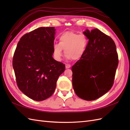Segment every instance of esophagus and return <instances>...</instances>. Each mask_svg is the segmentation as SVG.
Listing matches in <instances>:
<instances>
[{"label":"esophagus","mask_w":130,"mask_h":130,"mask_svg":"<svg viewBox=\"0 0 130 130\" xmlns=\"http://www.w3.org/2000/svg\"><path fill=\"white\" fill-rule=\"evenodd\" d=\"M71 67V65L70 64H68V63H66L65 64V68L67 69H69Z\"/></svg>","instance_id":"34e87169"}]
</instances>
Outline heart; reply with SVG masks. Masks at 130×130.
I'll return each instance as SVG.
<instances>
[{
	"instance_id": "heart-1",
	"label": "heart",
	"mask_w": 130,
	"mask_h": 130,
	"mask_svg": "<svg viewBox=\"0 0 130 130\" xmlns=\"http://www.w3.org/2000/svg\"><path fill=\"white\" fill-rule=\"evenodd\" d=\"M88 44V38L84 34L66 32L59 37V43H54L52 47L54 57L57 61L61 59L63 49L68 59L79 60L83 56Z\"/></svg>"
}]
</instances>
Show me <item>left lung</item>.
I'll use <instances>...</instances> for the list:
<instances>
[{
  "mask_svg": "<svg viewBox=\"0 0 130 130\" xmlns=\"http://www.w3.org/2000/svg\"><path fill=\"white\" fill-rule=\"evenodd\" d=\"M83 34L89 41L83 56L71 68L73 87L79 98L94 101L112 87L118 57L111 37L96 28Z\"/></svg>",
  "mask_w": 130,
  "mask_h": 130,
  "instance_id": "obj_1",
  "label": "left lung"
}]
</instances>
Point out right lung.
Returning a JSON list of instances; mask_svg holds the SVG:
<instances>
[{"mask_svg":"<svg viewBox=\"0 0 130 130\" xmlns=\"http://www.w3.org/2000/svg\"><path fill=\"white\" fill-rule=\"evenodd\" d=\"M55 29L40 27L24 35L13 57L17 84L22 92L36 101H42L55 92L57 80L65 69L63 63L52 57Z\"/></svg>","mask_w":130,"mask_h":130,"instance_id":"obj_1","label":"right lung"}]
</instances>
